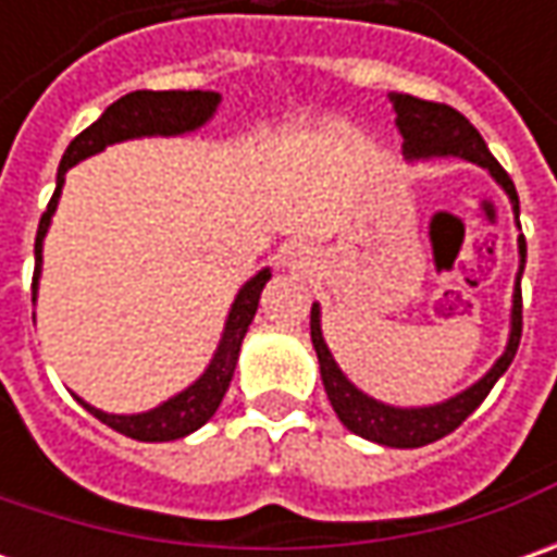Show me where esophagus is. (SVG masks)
Listing matches in <instances>:
<instances>
[{"mask_svg":"<svg viewBox=\"0 0 557 557\" xmlns=\"http://www.w3.org/2000/svg\"><path fill=\"white\" fill-rule=\"evenodd\" d=\"M312 250L307 245H290L288 250H285V257H282V263L288 269H297V272H310L312 267Z\"/></svg>","mask_w":557,"mask_h":557,"instance_id":"1","label":"esophagus"}]
</instances>
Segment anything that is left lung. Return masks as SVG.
<instances>
[{
    "label": "left lung",
    "instance_id": "left-lung-1",
    "mask_svg": "<svg viewBox=\"0 0 557 557\" xmlns=\"http://www.w3.org/2000/svg\"><path fill=\"white\" fill-rule=\"evenodd\" d=\"M396 111V129L406 139V158H431V154H459L465 161H474L486 166L493 173V180L503 185L508 191V198L515 203L518 213V191L511 176L503 170V163L496 161L486 148V141L481 139V133L468 123L465 114H459L449 104L440 101H424V98L406 96L396 92L391 96ZM521 272L527 263V242L521 235ZM521 272H518V288H515V307H511V337L508 347L499 356V362L483 374L474 387H468L465 394L453 396L446 403L437 406H424V409H394L384 406L372 396H366L362 391H356L354 384L344 377V372L337 369V362L329 354L325 341H322V329H319V307H312L310 312V337L315 356H319V369H322V384L325 394L332 399L334 412L344 421L347 431H354L359 437L374 440L381 446H396V449H416V446H428L434 440L446 437L459 428L465 418L471 416L481 406L486 394L493 391V384L505 374V369L511 366V359L518 354L521 344V329H524V304H521Z\"/></svg>",
    "mask_w": 557,
    "mask_h": 557
}]
</instances>
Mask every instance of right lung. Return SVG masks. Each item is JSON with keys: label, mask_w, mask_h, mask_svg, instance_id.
<instances>
[{"label": "right lung", "mask_w": 557, "mask_h": 557, "mask_svg": "<svg viewBox=\"0 0 557 557\" xmlns=\"http://www.w3.org/2000/svg\"><path fill=\"white\" fill-rule=\"evenodd\" d=\"M220 96L216 92H201V89H191V92H180V89H170V92H151V89H136L129 96L117 98L101 117L86 126L79 136H76L64 158L58 166V185H54V195L46 213L39 216V228H36V269H33V300H36V278H39V263H42V238H46V228L52 220L54 207H58V195H61V185H64V173L79 163L83 158L101 151L104 145H114L123 139H136V136H180L188 129H198L201 123L210 120V114L216 111ZM269 282V269L257 272L250 282H247L242 294L235 297L232 312H228V322H225L223 341H220V350L213 356V362L207 366V372L180 396L166 399L163 406L151 409V412H141V416H108V412H98L89 403H83L98 421H104L108 428H114L126 437L141 440V443H163V440H180L191 431H198L203 421H210V416L220 409L225 391H228V381L235 374V362H238V350H242V341H245L247 325L253 322V312L260 304V290Z\"/></svg>", "instance_id": "1"}]
</instances>
